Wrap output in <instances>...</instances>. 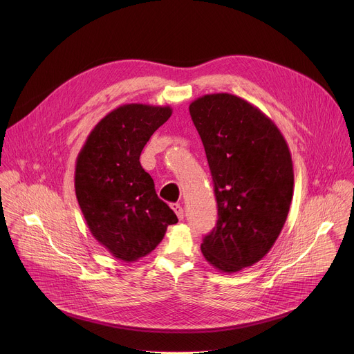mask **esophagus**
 I'll list each match as a JSON object with an SVG mask.
<instances>
[{
    "mask_svg": "<svg viewBox=\"0 0 354 354\" xmlns=\"http://www.w3.org/2000/svg\"><path fill=\"white\" fill-rule=\"evenodd\" d=\"M171 207H172V210L175 212V214L178 216V218H179V220H183V217H185V212H183L182 206H180V205H178V203H172V205H171Z\"/></svg>",
    "mask_w": 354,
    "mask_h": 354,
    "instance_id": "esophagus-1",
    "label": "esophagus"
}]
</instances>
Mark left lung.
I'll list each match as a JSON object with an SVG mask.
<instances>
[{"label": "left lung", "instance_id": "left-lung-1", "mask_svg": "<svg viewBox=\"0 0 354 354\" xmlns=\"http://www.w3.org/2000/svg\"><path fill=\"white\" fill-rule=\"evenodd\" d=\"M214 182L218 220L201 252L217 270L258 263L274 245L290 210L294 171L281 131L259 108L231 93L189 105Z\"/></svg>", "mask_w": 354, "mask_h": 354}]
</instances>
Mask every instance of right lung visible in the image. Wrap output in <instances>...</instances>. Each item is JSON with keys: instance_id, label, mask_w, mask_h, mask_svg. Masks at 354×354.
<instances>
[{"instance_id": "add662e5", "label": "right lung", "mask_w": 354, "mask_h": 354, "mask_svg": "<svg viewBox=\"0 0 354 354\" xmlns=\"http://www.w3.org/2000/svg\"><path fill=\"white\" fill-rule=\"evenodd\" d=\"M171 115L168 105H122L97 122L77 157L74 185L86 225L127 263L153 252L178 223L140 164L144 145Z\"/></svg>"}]
</instances>
